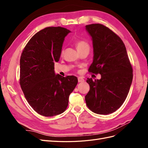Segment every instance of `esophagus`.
Returning <instances> with one entry per match:
<instances>
[{
    "label": "esophagus",
    "mask_w": 148,
    "mask_h": 148,
    "mask_svg": "<svg viewBox=\"0 0 148 148\" xmlns=\"http://www.w3.org/2000/svg\"><path fill=\"white\" fill-rule=\"evenodd\" d=\"M78 81L79 83H80V82H84V79L83 78H82L81 77H78Z\"/></svg>",
    "instance_id": "obj_1"
}]
</instances>
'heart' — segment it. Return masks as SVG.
<instances>
[{
	"label": "heart",
	"mask_w": 148,
	"mask_h": 148,
	"mask_svg": "<svg viewBox=\"0 0 148 148\" xmlns=\"http://www.w3.org/2000/svg\"><path fill=\"white\" fill-rule=\"evenodd\" d=\"M76 47H77L78 51L84 48L89 49V44L86 41H83V40H79V41H78L76 42Z\"/></svg>",
	"instance_id": "obj_1"
}]
</instances>
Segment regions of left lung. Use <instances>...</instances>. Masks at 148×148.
I'll return each mask as SVG.
<instances>
[{"label":"left lung","instance_id":"1","mask_svg":"<svg viewBox=\"0 0 148 148\" xmlns=\"http://www.w3.org/2000/svg\"><path fill=\"white\" fill-rule=\"evenodd\" d=\"M92 40L93 62L88 71L101 74L100 79L88 78L89 91L85 96L88 108L107 115L119 109L126 99L133 79V69L121 38L99 23L86 26Z\"/></svg>","mask_w":148,"mask_h":148}]
</instances>
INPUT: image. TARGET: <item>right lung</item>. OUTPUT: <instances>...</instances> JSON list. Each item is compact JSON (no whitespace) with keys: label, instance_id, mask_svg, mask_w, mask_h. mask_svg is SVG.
<instances>
[{"label":"right lung","instance_id":"obj_1","mask_svg":"<svg viewBox=\"0 0 148 148\" xmlns=\"http://www.w3.org/2000/svg\"><path fill=\"white\" fill-rule=\"evenodd\" d=\"M70 32L60 26L44 28L30 39L21 53L20 86L30 106L45 117L64 112L78 83L75 76L64 77L54 72V62L59 60Z\"/></svg>","mask_w":148,"mask_h":148}]
</instances>
